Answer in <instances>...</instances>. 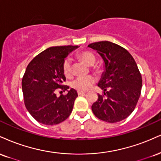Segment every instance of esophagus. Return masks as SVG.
Listing matches in <instances>:
<instances>
[{"instance_id":"esophagus-1","label":"esophagus","mask_w":161,"mask_h":161,"mask_svg":"<svg viewBox=\"0 0 161 161\" xmlns=\"http://www.w3.org/2000/svg\"><path fill=\"white\" fill-rule=\"evenodd\" d=\"M78 95H83V94H86V92H82V91H78Z\"/></svg>"}]
</instances>
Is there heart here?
Returning a JSON list of instances; mask_svg holds the SVG:
<instances>
[{
  "label": "heart",
  "instance_id": "1",
  "mask_svg": "<svg viewBox=\"0 0 161 161\" xmlns=\"http://www.w3.org/2000/svg\"><path fill=\"white\" fill-rule=\"evenodd\" d=\"M78 57L88 66H93L96 62V57L90 52H82L78 54ZM63 72L67 77L72 75V60L70 58H66L63 62ZM95 82V79L92 75L79 76L72 82L73 88L79 91H86L92 87Z\"/></svg>",
  "mask_w": 161,
  "mask_h": 161
}]
</instances>
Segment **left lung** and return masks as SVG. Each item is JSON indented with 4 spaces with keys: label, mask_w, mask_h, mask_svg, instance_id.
Returning a JSON list of instances; mask_svg holds the SVG:
<instances>
[{
    "label": "left lung",
    "mask_w": 161,
    "mask_h": 161,
    "mask_svg": "<svg viewBox=\"0 0 161 161\" xmlns=\"http://www.w3.org/2000/svg\"><path fill=\"white\" fill-rule=\"evenodd\" d=\"M95 50L104 62V72L97 86L104 95L92 106L97 118L109 123L125 119L132 113L142 89V76L132 55L125 49L109 41L88 46Z\"/></svg>",
    "instance_id": "obj_1"
}]
</instances>
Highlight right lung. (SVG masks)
Listing matches in <instances>:
<instances>
[{"instance_id":"1","label":"right lung","mask_w":161,"mask_h":161,"mask_svg":"<svg viewBox=\"0 0 161 161\" xmlns=\"http://www.w3.org/2000/svg\"><path fill=\"white\" fill-rule=\"evenodd\" d=\"M78 46H52L40 53L29 63L22 78L25 105L38 122L54 125L65 121L72 112L78 94L75 89L64 86L66 80L63 62ZM67 90L58 98L55 92Z\"/></svg>"}]
</instances>
